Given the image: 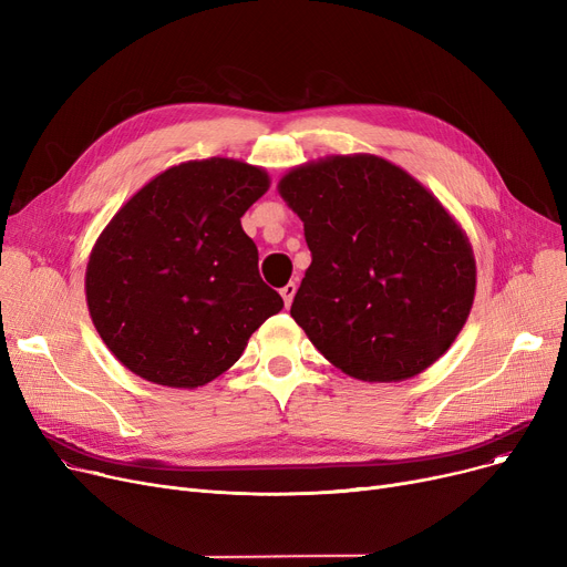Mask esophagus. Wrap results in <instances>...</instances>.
<instances>
[{
    "mask_svg": "<svg viewBox=\"0 0 567 567\" xmlns=\"http://www.w3.org/2000/svg\"><path fill=\"white\" fill-rule=\"evenodd\" d=\"M293 293H296V285L293 282H287L282 289H280V296L285 299V306L289 308L291 301H293Z\"/></svg>",
    "mask_w": 567,
    "mask_h": 567,
    "instance_id": "esophagus-1",
    "label": "esophagus"
}]
</instances>
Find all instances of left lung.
<instances>
[{"label":"left lung","instance_id":"left-lung-1","mask_svg":"<svg viewBox=\"0 0 567 567\" xmlns=\"http://www.w3.org/2000/svg\"><path fill=\"white\" fill-rule=\"evenodd\" d=\"M312 261L291 317L361 381L427 370L460 336L475 293L462 227L413 176L379 156H331L282 176Z\"/></svg>","mask_w":567,"mask_h":567}]
</instances>
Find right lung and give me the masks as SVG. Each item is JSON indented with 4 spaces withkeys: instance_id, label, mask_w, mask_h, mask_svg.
Wrapping results in <instances>:
<instances>
[{
    "instance_id": "1",
    "label": "right lung",
    "mask_w": 567,
    "mask_h": 567,
    "mask_svg": "<svg viewBox=\"0 0 567 567\" xmlns=\"http://www.w3.org/2000/svg\"><path fill=\"white\" fill-rule=\"evenodd\" d=\"M266 188V172L241 161L182 163L152 178L103 229L86 264V306L131 372L197 389L229 370L282 310L241 227Z\"/></svg>"
}]
</instances>
